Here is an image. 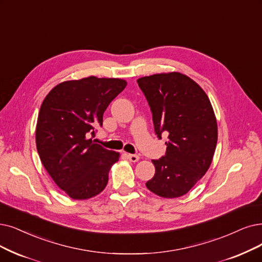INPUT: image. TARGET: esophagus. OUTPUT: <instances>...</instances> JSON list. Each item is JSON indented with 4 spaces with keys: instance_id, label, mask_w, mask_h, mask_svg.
I'll use <instances>...</instances> for the list:
<instances>
[{
    "instance_id": "34e87169",
    "label": "esophagus",
    "mask_w": 262,
    "mask_h": 262,
    "mask_svg": "<svg viewBox=\"0 0 262 262\" xmlns=\"http://www.w3.org/2000/svg\"><path fill=\"white\" fill-rule=\"evenodd\" d=\"M128 159L131 161V162H138L140 160V157L138 155H132V154H128L127 155Z\"/></svg>"
}]
</instances>
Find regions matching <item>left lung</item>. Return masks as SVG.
Segmentation results:
<instances>
[{
	"label": "left lung",
	"mask_w": 262,
	"mask_h": 262,
	"mask_svg": "<svg viewBox=\"0 0 262 262\" xmlns=\"http://www.w3.org/2000/svg\"><path fill=\"white\" fill-rule=\"evenodd\" d=\"M152 113L156 134H167L165 155L152 160L155 176L146 183L161 198L186 194L210 167L217 144V120L204 90L179 72L138 79Z\"/></svg>",
	"instance_id": "left-lung-1"
}]
</instances>
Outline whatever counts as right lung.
<instances>
[{
  "instance_id": "right-lung-1",
  "label": "right lung",
  "mask_w": 262,
  "mask_h": 262,
  "mask_svg": "<svg viewBox=\"0 0 262 262\" xmlns=\"http://www.w3.org/2000/svg\"><path fill=\"white\" fill-rule=\"evenodd\" d=\"M127 86L120 78L88 76L52 88L38 113L35 141L39 159L60 189L74 200L104 190L120 154L92 141L110 103Z\"/></svg>"
}]
</instances>
